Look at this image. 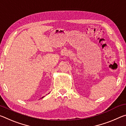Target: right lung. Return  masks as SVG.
<instances>
[{
  "label": "right lung",
  "mask_w": 126,
  "mask_h": 126,
  "mask_svg": "<svg viewBox=\"0 0 126 126\" xmlns=\"http://www.w3.org/2000/svg\"><path fill=\"white\" fill-rule=\"evenodd\" d=\"M42 98H44V97H42Z\"/></svg>",
  "instance_id": "add662e5"
}]
</instances>
